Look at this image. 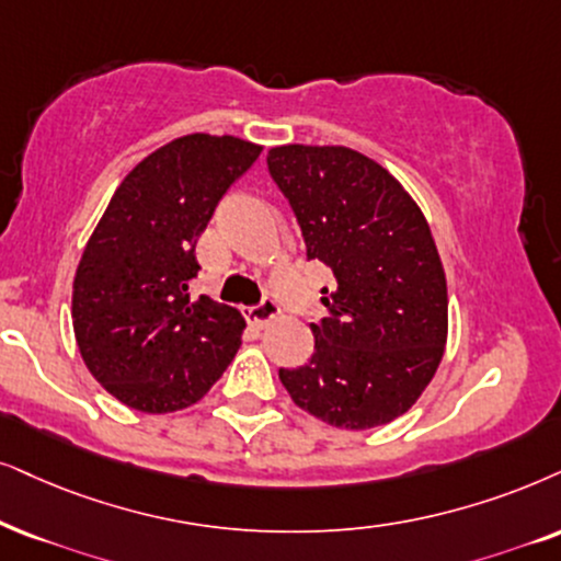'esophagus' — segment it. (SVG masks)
<instances>
[{
    "label": "esophagus",
    "mask_w": 561,
    "mask_h": 561,
    "mask_svg": "<svg viewBox=\"0 0 561 561\" xmlns=\"http://www.w3.org/2000/svg\"><path fill=\"white\" fill-rule=\"evenodd\" d=\"M276 316H279V305H276V300H272V297H264L259 305H253V308L245 310L248 321L259 325V329H264V325L272 323Z\"/></svg>",
    "instance_id": "obj_1"
}]
</instances>
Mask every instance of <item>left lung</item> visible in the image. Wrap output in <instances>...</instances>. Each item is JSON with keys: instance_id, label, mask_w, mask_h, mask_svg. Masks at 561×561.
I'll use <instances>...</instances> for the list:
<instances>
[{"instance_id": "8db88e82", "label": "left lung", "mask_w": 561, "mask_h": 561, "mask_svg": "<svg viewBox=\"0 0 561 561\" xmlns=\"http://www.w3.org/2000/svg\"><path fill=\"white\" fill-rule=\"evenodd\" d=\"M268 173L289 198L308 259L333 272L308 365L279 370L297 407L342 430L407 414L448 342V285L427 219L386 168L350 147L285 145Z\"/></svg>"}]
</instances>
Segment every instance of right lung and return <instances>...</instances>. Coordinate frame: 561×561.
Segmentation results:
<instances>
[{"instance_id":"obj_1","label":"right lung","mask_w":561,"mask_h":561,"mask_svg":"<svg viewBox=\"0 0 561 561\" xmlns=\"http://www.w3.org/2000/svg\"><path fill=\"white\" fill-rule=\"evenodd\" d=\"M261 145L186 134L147 154L111 196L72 287L80 354L113 399L145 414L196 403L236 357L238 308L191 300L196 240Z\"/></svg>"}]
</instances>
